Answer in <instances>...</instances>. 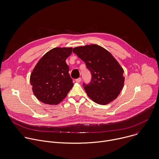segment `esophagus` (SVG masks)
Here are the masks:
<instances>
[{"mask_svg": "<svg viewBox=\"0 0 159 159\" xmlns=\"http://www.w3.org/2000/svg\"><path fill=\"white\" fill-rule=\"evenodd\" d=\"M75 81H76L77 82H80V81H81V78L79 77V78L75 79Z\"/></svg>", "mask_w": 159, "mask_h": 159, "instance_id": "34e87169", "label": "esophagus"}]
</instances>
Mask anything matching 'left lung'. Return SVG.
Segmentation results:
<instances>
[{
    "label": "left lung",
    "instance_id": "1",
    "mask_svg": "<svg viewBox=\"0 0 159 159\" xmlns=\"http://www.w3.org/2000/svg\"><path fill=\"white\" fill-rule=\"evenodd\" d=\"M92 75L89 84H83L87 95L95 103L105 105L116 99L124 84V70L111 53L96 45L73 48Z\"/></svg>",
    "mask_w": 159,
    "mask_h": 159
}]
</instances>
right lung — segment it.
<instances>
[{
	"label": "right lung",
	"instance_id": "obj_1",
	"mask_svg": "<svg viewBox=\"0 0 159 159\" xmlns=\"http://www.w3.org/2000/svg\"><path fill=\"white\" fill-rule=\"evenodd\" d=\"M72 48H52L39 60L30 78L35 96L40 102L57 105L66 98L74 85L66 60Z\"/></svg>",
	"mask_w": 159,
	"mask_h": 159
}]
</instances>
